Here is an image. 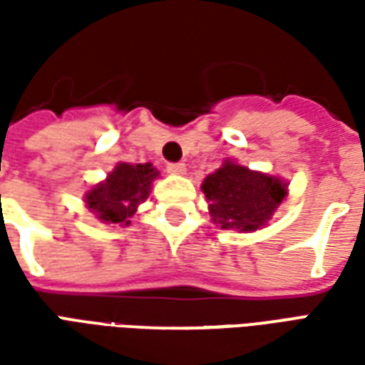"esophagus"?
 Returning a JSON list of instances; mask_svg holds the SVG:
<instances>
[{
	"instance_id": "1",
	"label": "esophagus",
	"mask_w": 365,
	"mask_h": 365,
	"mask_svg": "<svg viewBox=\"0 0 365 365\" xmlns=\"http://www.w3.org/2000/svg\"><path fill=\"white\" fill-rule=\"evenodd\" d=\"M166 170L170 172V174L183 175L185 174V164H182V162H178V164H168Z\"/></svg>"
}]
</instances>
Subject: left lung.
I'll list each match as a JSON object with an SVG mask.
<instances>
[{
  "mask_svg": "<svg viewBox=\"0 0 365 365\" xmlns=\"http://www.w3.org/2000/svg\"><path fill=\"white\" fill-rule=\"evenodd\" d=\"M201 191L215 225L225 230L254 232L268 227L277 207L287 197V182L227 158L203 180Z\"/></svg>",
  "mask_w": 365,
  "mask_h": 365,
  "instance_id": "1",
  "label": "left lung"
}]
</instances>
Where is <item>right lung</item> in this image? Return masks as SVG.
I'll return each mask as SVG.
<instances>
[{"label": "right lung", "mask_w": 365, "mask_h": 365, "mask_svg": "<svg viewBox=\"0 0 365 365\" xmlns=\"http://www.w3.org/2000/svg\"><path fill=\"white\" fill-rule=\"evenodd\" d=\"M160 175L150 162L128 164L119 162L103 182L91 185L83 195V203L105 225L128 227L130 217L150 195L152 182Z\"/></svg>", "instance_id": "right-lung-1"}]
</instances>
